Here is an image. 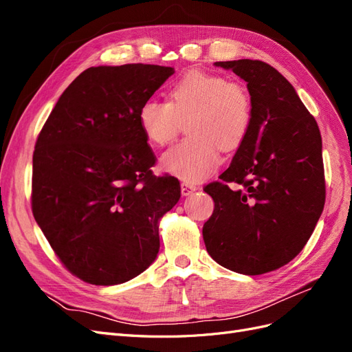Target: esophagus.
Here are the masks:
<instances>
[{
    "mask_svg": "<svg viewBox=\"0 0 352 352\" xmlns=\"http://www.w3.org/2000/svg\"><path fill=\"white\" fill-rule=\"evenodd\" d=\"M180 190H182V195H190L192 192L197 190V186L192 184H188V182H182L180 184Z\"/></svg>",
    "mask_w": 352,
    "mask_h": 352,
    "instance_id": "esophagus-1",
    "label": "esophagus"
}]
</instances>
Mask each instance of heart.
Instances as JSON below:
<instances>
[{
	"mask_svg": "<svg viewBox=\"0 0 352 352\" xmlns=\"http://www.w3.org/2000/svg\"><path fill=\"white\" fill-rule=\"evenodd\" d=\"M168 101L148 100L140 110V123L154 145L172 144L184 129L189 136L162 158L172 175L199 182L221 162V148L236 150L252 124V98L242 82L221 74L190 72L168 91Z\"/></svg>",
	"mask_w": 352,
	"mask_h": 352,
	"instance_id": "1",
	"label": "heart"
}]
</instances>
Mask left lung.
<instances>
[{
	"mask_svg": "<svg viewBox=\"0 0 352 352\" xmlns=\"http://www.w3.org/2000/svg\"><path fill=\"white\" fill-rule=\"evenodd\" d=\"M247 82L252 124L230 166L204 186L214 211L202 238L211 258L242 274L282 267L320 217L326 182L322 136L292 85L260 60L217 61Z\"/></svg>",
	"mask_w": 352,
	"mask_h": 352,
	"instance_id": "left-lung-1",
	"label": "left lung"
}]
</instances>
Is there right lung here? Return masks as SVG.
I'll use <instances>...</instances> for the list:
<instances>
[{
	"label": "right lung",
	"mask_w": 352,
	"mask_h": 352,
	"mask_svg": "<svg viewBox=\"0 0 352 352\" xmlns=\"http://www.w3.org/2000/svg\"><path fill=\"white\" fill-rule=\"evenodd\" d=\"M172 67H89L63 92L38 135L32 212L63 265L91 285H119L150 265L160 220L180 198L140 123Z\"/></svg>",
	"instance_id": "add662e5"
}]
</instances>
